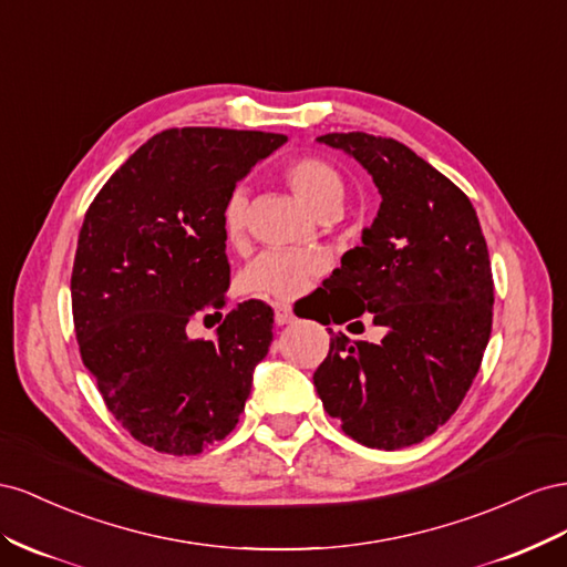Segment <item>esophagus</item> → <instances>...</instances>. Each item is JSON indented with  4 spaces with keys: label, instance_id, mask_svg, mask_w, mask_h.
Segmentation results:
<instances>
[{
    "label": "esophagus",
    "instance_id": "obj_1",
    "mask_svg": "<svg viewBox=\"0 0 567 567\" xmlns=\"http://www.w3.org/2000/svg\"><path fill=\"white\" fill-rule=\"evenodd\" d=\"M289 322H295V313L289 306L278 303L275 306V326H289Z\"/></svg>",
    "mask_w": 567,
    "mask_h": 567
}]
</instances>
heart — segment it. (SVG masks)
Segmentation results:
<instances>
[{
	"instance_id": "heart-1",
	"label": "heart",
	"mask_w": 567,
	"mask_h": 567,
	"mask_svg": "<svg viewBox=\"0 0 567 567\" xmlns=\"http://www.w3.org/2000/svg\"><path fill=\"white\" fill-rule=\"evenodd\" d=\"M285 181L295 197L316 216L334 214L344 202V177L328 161L318 156H301L285 166ZM247 197L235 189L223 206V228L230 239L245 230ZM322 261L313 251H289L272 249L264 251L245 270V285L249 292L266 295L275 299H292L320 270Z\"/></svg>"
}]
</instances>
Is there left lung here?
Returning <instances> with one entry per match:
<instances>
[{"mask_svg":"<svg viewBox=\"0 0 567 567\" xmlns=\"http://www.w3.org/2000/svg\"><path fill=\"white\" fill-rule=\"evenodd\" d=\"M318 142L359 161L382 194L361 247L322 285L359 309L334 322L373 313L384 337H332L316 392L359 444L411 446L456 413L480 370L494 306L487 241L471 199L406 144L368 133Z\"/></svg>","mask_w":567,"mask_h":567,"instance_id":"obj_1","label":"left lung"}]
</instances>
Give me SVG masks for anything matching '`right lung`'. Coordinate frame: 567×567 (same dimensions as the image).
I'll return each mask as SVG.
<instances>
[{"instance_id": "right-lung-1", "label": "right lung", "mask_w": 567, "mask_h": 567, "mask_svg": "<svg viewBox=\"0 0 567 567\" xmlns=\"http://www.w3.org/2000/svg\"><path fill=\"white\" fill-rule=\"evenodd\" d=\"M285 142L225 127L164 131L85 214L71 275L80 355L118 423L164 454H199L235 430L272 342L270 306L254 299L225 316L214 342L185 328L225 306L223 206Z\"/></svg>"}]
</instances>
